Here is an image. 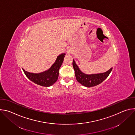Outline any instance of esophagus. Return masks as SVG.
<instances>
[{"instance_id": "obj_1", "label": "esophagus", "mask_w": 135, "mask_h": 135, "mask_svg": "<svg viewBox=\"0 0 135 135\" xmlns=\"http://www.w3.org/2000/svg\"><path fill=\"white\" fill-rule=\"evenodd\" d=\"M68 52V53H70V52Z\"/></svg>"}]
</instances>
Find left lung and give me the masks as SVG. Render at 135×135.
Listing matches in <instances>:
<instances>
[{"instance_id":"left-lung-1","label":"left lung","mask_w":135,"mask_h":135,"mask_svg":"<svg viewBox=\"0 0 135 135\" xmlns=\"http://www.w3.org/2000/svg\"><path fill=\"white\" fill-rule=\"evenodd\" d=\"M73 66L75 70V75L77 81L82 85L88 88L100 84L107 78L113 69L112 67L110 69L105 73L86 74L83 73L80 70L74 59L73 61Z\"/></svg>"}]
</instances>
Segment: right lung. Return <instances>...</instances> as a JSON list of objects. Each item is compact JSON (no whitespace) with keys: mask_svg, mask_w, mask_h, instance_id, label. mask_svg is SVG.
I'll return each mask as SVG.
<instances>
[{"mask_svg":"<svg viewBox=\"0 0 135 135\" xmlns=\"http://www.w3.org/2000/svg\"><path fill=\"white\" fill-rule=\"evenodd\" d=\"M65 53L58 55L52 66L47 70L40 73H32L22 70L25 75L31 81L41 86L49 87L55 83L59 76V70L64 61Z\"/></svg>","mask_w":135,"mask_h":135,"instance_id":"obj_1","label":"right lung"}]
</instances>
